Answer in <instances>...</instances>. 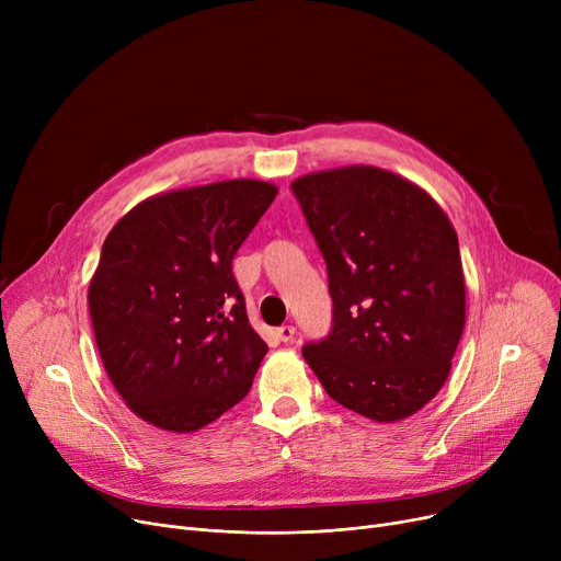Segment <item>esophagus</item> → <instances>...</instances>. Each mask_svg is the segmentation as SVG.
Returning a JSON list of instances; mask_svg holds the SVG:
<instances>
[{
    "label": "esophagus",
    "mask_w": 561,
    "mask_h": 561,
    "mask_svg": "<svg viewBox=\"0 0 561 561\" xmlns=\"http://www.w3.org/2000/svg\"><path fill=\"white\" fill-rule=\"evenodd\" d=\"M277 339L284 341V343H290L293 339H296V328H293V325H282L277 330Z\"/></svg>",
    "instance_id": "34e87169"
}]
</instances>
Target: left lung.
<instances>
[{"label":"left lung","mask_w":561,"mask_h":561,"mask_svg":"<svg viewBox=\"0 0 561 561\" xmlns=\"http://www.w3.org/2000/svg\"><path fill=\"white\" fill-rule=\"evenodd\" d=\"M325 256L332 334L302 357L328 396L375 423L421 411L446 385L466 325L457 231L402 174L343 165L293 180Z\"/></svg>","instance_id":"obj_1"}]
</instances>
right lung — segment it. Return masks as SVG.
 I'll use <instances>...</instances> for the list:
<instances>
[{"mask_svg":"<svg viewBox=\"0 0 561 561\" xmlns=\"http://www.w3.org/2000/svg\"><path fill=\"white\" fill-rule=\"evenodd\" d=\"M277 191L261 180L176 188L108 231L88 311L111 385L140 421L191 434L248 396L268 345L231 259Z\"/></svg>","mask_w":561,"mask_h":561,"instance_id":"add662e5","label":"right lung"}]
</instances>
